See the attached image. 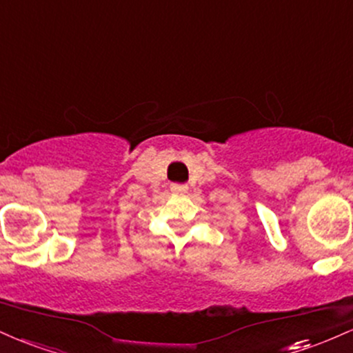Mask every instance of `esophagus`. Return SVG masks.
<instances>
[{
	"label": "esophagus",
	"instance_id": "34e87169",
	"mask_svg": "<svg viewBox=\"0 0 353 353\" xmlns=\"http://www.w3.org/2000/svg\"><path fill=\"white\" fill-rule=\"evenodd\" d=\"M171 190L172 192H185V190H188V185L181 184V182H174V184H171Z\"/></svg>",
	"mask_w": 353,
	"mask_h": 353
}]
</instances>
